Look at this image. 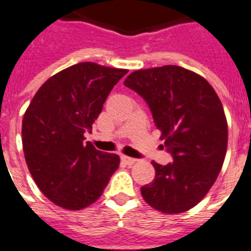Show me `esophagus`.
<instances>
[{
  "label": "esophagus",
  "instance_id": "34e87169",
  "mask_svg": "<svg viewBox=\"0 0 251 251\" xmlns=\"http://www.w3.org/2000/svg\"><path fill=\"white\" fill-rule=\"evenodd\" d=\"M122 161H123L126 165H133L134 163L137 161V159L129 158V156H126V155H123V156H122Z\"/></svg>",
  "mask_w": 251,
  "mask_h": 251
}]
</instances>
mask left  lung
I'll use <instances>...</instances> for the list:
<instances>
[{
	"label": "left lung",
	"mask_w": 251,
	"mask_h": 251,
	"mask_svg": "<svg viewBox=\"0 0 251 251\" xmlns=\"http://www.w3.org/2000/svg\"><path fill=\"white\" fill-rule=\"evenodd\" d=\"M124 86L150 107L173 163L152 161L154 181L141 187L150 206L165 214L194 208L214 185L227 151L228 128L218 95L191 70L164 65L136 70Z\"/></svg>",
	"instance_id": "left-lung-1"
}]
</instances>
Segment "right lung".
Here are the masks:
<instances>
[{"label":"right lung","instance_id":"add662e5","mask_svg":"<svg viewBox=\"0 0 251 251\" xmlns=\"http://www.w3.org/2000/svg\"><path fill=\"white\" fill-rule=\"evenodd\" d=\"M127 72L91 61L75 64L49 78L29 103L22 127L24 156L36 185L57 206H90L119 167L117 154L96 150L84 142V133L92 130Z\"/></svg>","mask_w":251,"mask_h":251}]
</instances>
